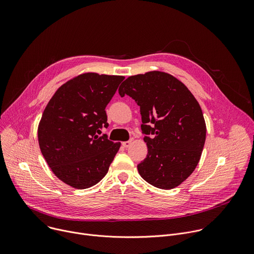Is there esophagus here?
<instances>
[{"mask_svg": "<svg viewBox=\"0 0 254 254\" xmlns=\"http://www.w3.org/2000/svg\"><path fill=\"white\" fill-rule=\"evenodd\" d=\"M123 147H125V148H128L130 144H131V140H127V141H124L123 143Z\"/></svg>", "mask_w": 254, "mask_h": 254, "instance_id": "1", "label": "esophagus"}]
</instances>
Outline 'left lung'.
Listing matches in <instances>:
<instances>
[{"instance_id": "8db88e82", "label": "left lung", "mask_w": 254, "mask_h": 254, "mask_svg": "<svg viewBox=\"0 0 254 254\" xmlns=\"http://www.w3.org/2000/svg\"><path fill=\"white\" fill-rule=\"evenodd\" d=\"M119 93L140 110L148 146L147 158L137 165L140 177L164 190L179 186L198 165L206 139L198 101L182 82L161 71L127 78Z\"/></svg>"}]
</instances>
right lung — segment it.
<instances>
[{
  "mask_svg": "<svg viewBox=\"0 0 254 254\" xmlns=\"http://www.w3.org/2000/svg\"><path fill=\"white\" fill-rule=\"evenodd\" d=\"M124 79L81 74L59 87L48 102L38 127L39 146L53 173L69 186L97 184L114 161L121 142L98 134L108 127L105 107Z\"/></svg>",
  "mask_w": 254,
  "mask_h": 254,
  "instance_id": "1",
  "label": "right lung"
}]
</instances>
